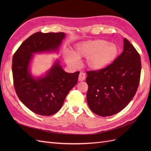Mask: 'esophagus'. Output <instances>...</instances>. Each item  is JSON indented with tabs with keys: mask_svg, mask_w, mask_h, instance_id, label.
Here are the masks:
<instances>
[{
	"mask_svg": "<svg viewBox=\"0 0 151 151\" xmlns=\"http://www.w3.org/2000/svg\"><path fill=\"white\" fill-rule=\"evenodd\" d=\"M85 79H86V74H84V72H81L79 75V78H78L79 81H83L85 80Z\"/></svg>",
	"mask_w": 151,
	"mask_h": 151,
	"instance_id": "34e87169",
	"label": "esophagus"
}]
</instances>
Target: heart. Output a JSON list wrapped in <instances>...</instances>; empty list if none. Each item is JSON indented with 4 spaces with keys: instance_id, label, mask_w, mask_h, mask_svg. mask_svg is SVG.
Instances as JSON below:
<instances>
[{
    "instance_id": "b5f03b06",
    "label": "heart",
    "mask_w": 151,
    "mask_h": 151,
    "mask_svg": "<svg viewBox=\"0 0 151 151\" xmlns=\"http://www.w3.org/2000/svg\"><path fill=\"white\" fill-rule=\"evenodd\" d=\"M119 52L118 45L114 43L104 40H89L77 43L72 53H65L64 58L68 64L77 66L79 58L86 57V66L91 70H99L115 61Z\"/></svg>"
}]
</instances>
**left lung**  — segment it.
<instances>
[{
    "label": "left lung",
    "mask_w": 151,
    "mask_h": 151,
    "mask_svg": "<svg viewBox=\"0 0 151 151\" xmlns=\"http://www.w3.org/2000/svg\"><path fill=\"white\" fill-rule=\"evenodd\" d=\"M123 51L110 65L99 70L87 72L86 98L93 113L111 116L127 106L137 90L141 72L139 53L123 39Z\"/></svg>",
    "instance_id": "8db88e82"
}]
</instances>
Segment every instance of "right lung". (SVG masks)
Here are the masks:
<instances>
[{
    "label": "right lung",
    "instance_id": "1",
    "mask_svg": "<svg viewBox=\"0 0 151 151\" xmlns=\"http://www.w3.org/2000/svg\"><path fill=\"white\" fill-rule=\"evenodd\" d=\"M64 33H35L14 54L12 70L14 86L20 101L31 111L50 116L61 108L68 92L77 83L79 72L67 73L57 60L43 77H34L29 65L34 53L56 52Z\"/></svg>",
    "mask_w": 151,
    "mask_h": 151
}]
</instances>
